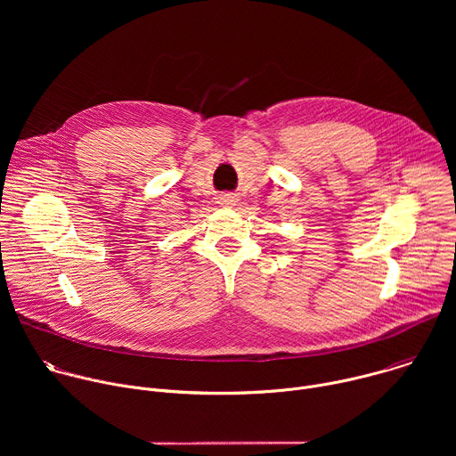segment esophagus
I'll return each instance as SVG.
<instances>
[{
    "mask_svg": "<svg viewBox=\"0 0 456 456\" xmlns=\"http://www.w3.org/2000/svg\"><path fill=\"white\" fill-rule=\"evenodd\" d=\"M218 204L229 208V206H234V197H231V194H222V197L218 199Z\"/></svg>",
    "mask_w": 456,
    "mask_h": 456,
    "instance_id": "34e87169",
    "label": "esophagus"
}]
</instances>
